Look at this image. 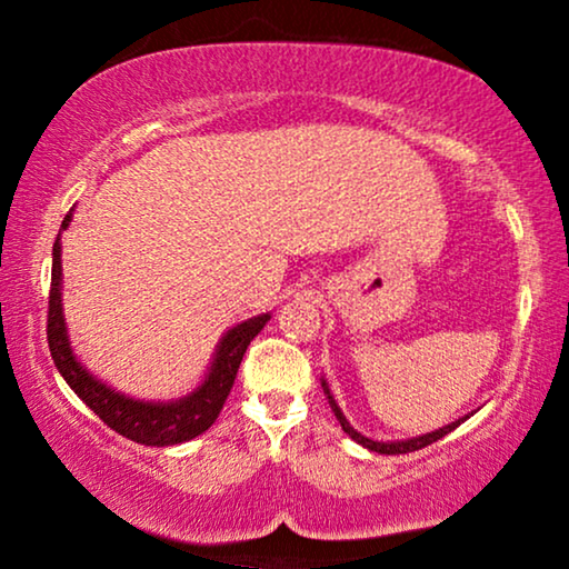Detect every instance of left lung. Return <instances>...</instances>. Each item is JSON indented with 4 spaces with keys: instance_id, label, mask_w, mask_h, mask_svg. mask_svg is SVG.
Instances as JSON below:
<instances>
[{
    "instance_id": "obj_1",
    "label": "left lung",
    "mask_w": 569,
    "mask_h": 569,
    "mask_svg": "<svg viewBox=\"0 0 569 569\" xmlns=\"http://www.w3.org/2000/svg\"><path fill=\"white\" fill-rule=\"evenodd\" d=\"M321 386H323V393H326V399H329V407H331V411H333V417L339 419V425H341V430H345L349 438H352L355 442H360L362 448H368V450H372V453H380V456H396V453H411V450H419V448H427V446H432V442H438L440 438H446L448 432H453L458 425L461 422H466V419H469L471 415H466V417H461V419H456V422H450V425H446V427H440V430H432V432H425V435H417V438H407V440H372V438H368V435H362V432H357L352 425H349V419L345 417V411L339 409V403H337V399H333L331 396V388H329V383H326V380L321 378Z\"/></svg>"
}]
</instances>
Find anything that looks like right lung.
<instances>
[{"label": "right lung", "instance_id": "right-lung-1", "mask_svg": "<svg viewBox=\"0 0 569 569\" xmlns=\"http://www.w3.org/2000/svg\"><path fill=\"white\" fill-rule=\"evenodd\" d=\"M74 207L61 222V230L53 243L51 253V295H49V349L53 365L67 380V386L103 419V422L123 438L142 442V446H178V442L193 440L197 435L207 432L220 417L222 403L228 399L232 383H236L240 360H243L248 345L256 333L269 323L271 313H261L248 318L243 323H236L222 333L217 345L212 362L204 372V380L193 388L191 393L170 401H144L116 391L103 380L92 376L84 365L77 360L72 341H69L64 306H61V232L72 222Z\"/></svg>", "mask_w": 569, "mask_h": 569}]
</instances>
